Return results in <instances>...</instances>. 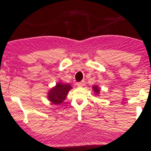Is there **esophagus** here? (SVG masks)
<instances>
[{"label":"esophagus","instance_id":"34e87169","mask_svg":"<svg viewBox=\"0 0 151 151\" xmlns=\"http://www.w3.org/2000/svg\"><path fill=\"white\" fill-rule=\"evenodd\" d=\"M84 84H85V81L83 80V81H80V82H78L77 83V86H79V87H81V86H84Z\"/></svg>","mask_w":151,"mask_h":151}]
</instances>
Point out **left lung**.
Wrapping results in <instances>:
<instances>
[{"instance_id":"1","label":"left lung","mask_w":151,"mask_h":151,"mask_svg":"<svg viewBox=\"0 0 151 151\" xmlns=\"http://www.w3.org/2000/svg\"><path fill=\"white\" fill-rule=\"evenodd\" d=\"M92 89L93 92H94V93L96 95V96H99V95L100 90H101V88H100L99 86L97 85H93L92 86Z\"/></svg>"}]
</instances>
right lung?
Returning <instances> with one entry per match:
<instances>
[{"label": "right lung", "mask_w": 151, "mask_h": 151, "mask_svg": "<svg viewBox=\"0 0 151 151\" xmlns=\"http://www.w3.org/2000/svg\"><path fill=\"white\" fill-rule=\"evenodd\" d=\"M72 89L70 84L59 81L56 85L51 88L47 93V99L55 105H60L63 103L67 93Z\"/></svg>", "instance_id": "obj_1"}]
</instances>
